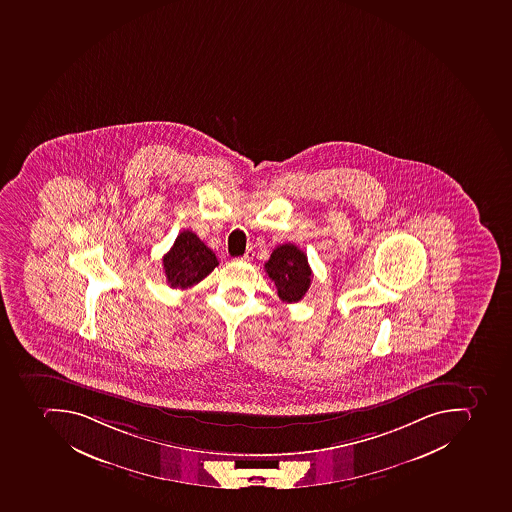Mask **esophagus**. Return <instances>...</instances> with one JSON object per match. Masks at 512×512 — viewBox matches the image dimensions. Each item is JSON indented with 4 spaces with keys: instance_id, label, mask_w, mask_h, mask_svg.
<instances>
[{
    "instance_id": "obj_1",
    "label": "esophagus",
    "mask_w": 512,
    "mask_h": 512,
    "mask_svg": "<svg viewBox=\"0 0 512 512\" xmlns=\"http://www.w3.org/2000/svg\"><path fill=\"white\" fill-rule=\"evenodd\" d=\"M254 258V250H246V254L242 255V260H252Z\"/></svg>"
}]
</instances>
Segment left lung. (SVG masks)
Returning <instances> with one entry per match:
<instances>
[{
    "mask_svg": "<svg viewBox=\"0 0 512 512\" xmlns=\"http://www.w3.org/2000/svg\"><path fill=\"white\" fill-rule=\"evenodd\" d=\"M265 271L278 289L279 299L287 303L302 300L313 278L307 255L291 242L273 250Z\"/></svg>",
    "mask_w": 512,
    "mask_h": 512,
    "instance_id": "left-lung-1",
    "label": "left lung"
}]
</instances>
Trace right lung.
<instances>
[{"label": "right lung", "mask_w": 512, "mask_h": 512, "mask_svg": "<svg viewBox=\"0 0 512 512\" xmlns=\"http://www.w3.org/2000/svg\"><path fill=\"white\" fill-rule=\"evenodd\" d=\"M215 266H218L215 254L189 229L178 234L172 249L164 255L165 276L173 289L194 286L209 276Z\"/></svg>", "instance_id": "1"}]
</instances>
